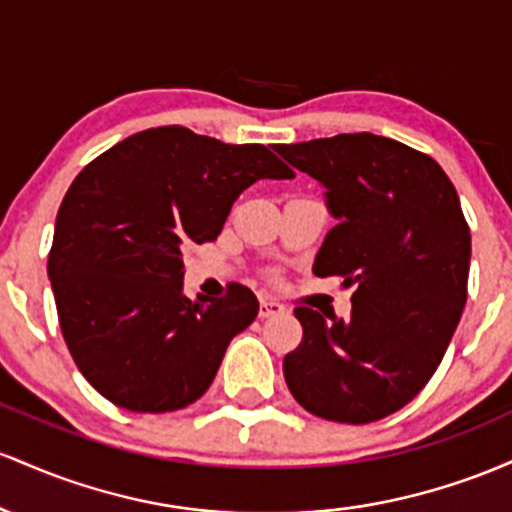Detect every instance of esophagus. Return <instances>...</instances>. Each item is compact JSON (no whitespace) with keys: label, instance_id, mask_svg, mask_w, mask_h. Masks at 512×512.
Here are the masks:
<instances>
[{"label":"esophagus","instance_id":"esophagus-1","mask_svg":"<svg viewBox=\"0 0 512 512\" xmlns=\"http://www.w3.org/2000/svg\"><path fill=\"white\" fill-rule=\"evenodd\" d=\"M275 314H283V304H278L273 300H261V307H258V317L268 319V317H275Z\"/></svg>","mask_w":512,"mask_h":512}]
</instances>
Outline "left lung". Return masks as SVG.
Instances as JSON below:
<instances>
[{
  "label": "left lung",
  "instance_id": "obj_1",
  "mask_svg": "<svg viewBox=\"0 0 512 512\" xmlns=\"http://www.w3.org/2000/svg\"><path fill=\"white\" fill-rule=\"evenodd\" d=\"M275 149L326 188L338 220L314 275L355 287L346 321L295 309L285 382L326 421H380L426 387L462 317L472 237L457 191L433 157L372 132Z\"/></svg>",
  "mask_w": 512,
  "mask_h": 512
}]
</instances>
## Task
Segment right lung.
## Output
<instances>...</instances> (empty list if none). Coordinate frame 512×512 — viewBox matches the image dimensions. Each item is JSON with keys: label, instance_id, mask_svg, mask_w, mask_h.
<instances>
[{"label": "right lung", "instance_id": "obj_1", "mask_svg": "<svg viewBox=\"0 0 512 512\" xmlns=\"http://www.w3.org/2000/svg\"><path fill=\"white\" fill-rule=\"evenodd\" d=\"M263 145H227L181 125L125 137L72 181L48 275L86 382L120 409L166 413L200 399L258 314L249 287L183 295V251L215 241L241 191L292 179Z\"/></svg>", "mask_w": 512, "mask_h": 512}]
</instances>
